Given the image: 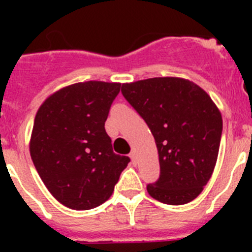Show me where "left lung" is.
<instances>
[{
    "mask_svg": "<svg viewBox=\"0 0 252 252\" xmlns=\"http://www.w3.org/2000/svg\"><path fill=\"white\" fill-rule=\"evenodd\" d=\"M121 84L90 81L58 91L37 110L30 155L58 202L87 211L110 199L130 158L115 153L104 122ZM130 151V150H128Z\"/></svg>",
    "mask_w": 252,
    "mask_h": 252,
    "instance_id": "1",
    "label": "left lung"
}]
</instances>
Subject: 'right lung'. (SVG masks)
Returning <instances> with one entry per match:
<instances>
[{"mask_svg": "<svg viewBox=\"0 0 252 252\" xmlns=\"http://www.w3.org/2000/svg\"><path fill=\"white\" fill-rule=\"evenodd\" d=\"M126 101L155 140L160 174L148 193L171 206L192 202L212 177L222 135V116L201 87L175 77L127 84Z\"/></svg>", "mask_w": 252, "mask_h": 252, "instance_id": "1", "label": "right lung"}]
</instances>
